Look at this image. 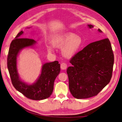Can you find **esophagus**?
Masks as SVG:
<instances>
[{"instance_id": "34e87169", "label": "esophagus", "mask_w": 122, "mask_h": 122, "mask_svg": "<svg viewBox=\"0 0 122 122\" xmlns=\"http://www.w3.org/2000/svg\"><path fill=\"white\" fill-rule=\"evenodd\" d=\"M67 67V64L65 62H62L61 65V68L62 70H65Z\"/></svg>"}]
</instances>
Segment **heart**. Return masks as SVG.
<instances>
[{
  "label": "heart",
  "instance_id": "b5f03b06",
  "mask_svg": "<svg viewBox=\"0 0 122 122\" xmlns=\"http://www.w3.org/2000/svg\"><path fill=\"white\" fill-rule=\"evenodd\" d=\"M53 46L61 48L65 45L63 54L66 57H71L80 49L82 44V40L81 36L75 35L72 32H66L58 36L52 41ZM47 49L49 51H52L53 48L48 46Z\"/></svg>",
  "mask_w": 122,
  "mask_h": 122
}]
</instances>
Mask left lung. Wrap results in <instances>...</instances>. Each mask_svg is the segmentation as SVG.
<instances>
[{"instance_id": "1", "label": "left lung", "mask_w": 122, "mask_h": 122, "mask_svg": "<svg viewBox=\"0 0 122 122\" xmlns=\"http://www.w3.org/2000/svg\"><path fill=\"white\" fill-rule=\"evenodd\" d=\"M98 31L102 32L100 29ZM70 62L72 66L68 68L67 73L73 96L86 99L97 95L112 77L114 55L109 39L88 44L73 56Z\"/></svg>"}]
</instances>
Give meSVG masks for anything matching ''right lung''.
<instances>
[{"instance_id":"obj_1","label":"right lung","mask_w":122,"mask_h":122,"mask_svg":"<svg viewBox=\"0 0 122 122\" xmlns=\"http://www.w3.org/2000/svg\"><path fill=\"white\" fill-rule=\"evenodd\" d=\"M23 32L18 33L11 42L7 58V65L14 87L24 96L34 100H41L49 98L53 90L54 82L61 71L58 61L44 64L41 75L35 83L27 85L19 78L17 70V56L19 51L23 48L32 46L36 41L34 39L21 38Z\"/></svg>"}]
</instances>
